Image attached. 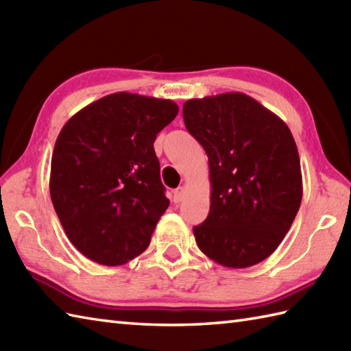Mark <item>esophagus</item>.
<instances>
[{"mask_svg": "<svg viewBox=\"0 0 351 351\" xmlns=\"http://www.w3.org/2000/svg\"><path fill=\"white\" fill-rule=\"evenodd\" d=\"M184 197H185V189L184 187H178L173 191V202L175 204H180V202H182Z\"/></svg>", "mask_w": 351, "mask_h": 351, "instance_id": "obj_1", "label": "esophagus"}]
</instances>
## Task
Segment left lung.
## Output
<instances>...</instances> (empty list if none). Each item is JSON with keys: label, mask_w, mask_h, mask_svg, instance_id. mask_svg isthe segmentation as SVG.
<instances>
[{"label": "left lung", "mask_w": 351, "mask_h": 351, "mask_svg": "<svg viewBox=\"0 0 351 351\" xmlns=\"http://www.w3.org/2000/svg\"><path fill=\"white\" fill-rule=\"evenodd\" d=\"M182 114L210 166V214L193 228L199 249L223 267L259 264L278 249L302 204L293 134L240 92L190 99Z\"/></svg>", "instance_id": "1"}]
</instances>
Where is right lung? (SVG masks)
Segmentation results:
<instances>
[{"mask_svg": "<svg viewBox=\"0 0 351 351\" xmlns=\"http://www.w3.org/2000/svg\"><path fill=\"white\" fill-rule=\"evenodd\" d=\"M176 104L117 92L64 123L51 160L49 193L71 243L102 265L143 253L167 210L154 141Z\"/></svg>", "mask_w": 351, "mask_h": 351, "instance_id": "right-lung-1", "label": "right lung"}]
</instances>
